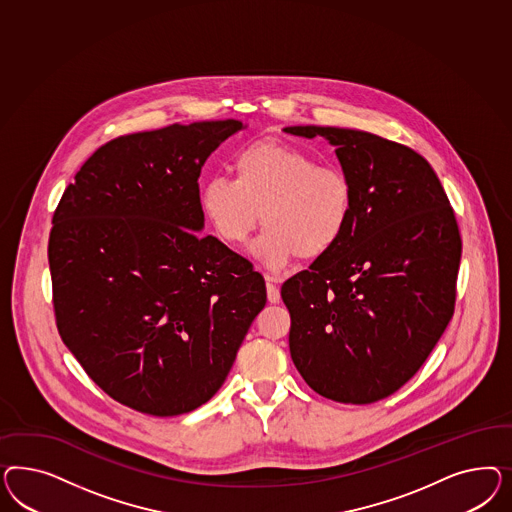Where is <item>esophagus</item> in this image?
<instances>
[{"instance_id":"1","label":"esophagus","mask_w":512,"mask_h":512,"mask_svg":"<svg viewBox=\"0 0 512 512\" xmlns=\"http://www.w3.org/2000/svg\"><path fill=\"white\" fill-rule=\"evenodd\" d=\"M276 281L278 279L274 276H266V295H268V302H272V304H278L279 298H281Z\"/></svg>"}]
</instances>
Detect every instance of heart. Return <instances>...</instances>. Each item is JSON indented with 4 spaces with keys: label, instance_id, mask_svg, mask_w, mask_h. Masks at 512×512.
Masks as SVG:
<instances>
[{
    "label": "heart",
    "instance_id": "obj_1",
    "mask_svg": "<svg viewBox=\"0 0 512 512\" xmlns=\"http://www.w3.org/2000/svg\"><path fill=\"white\" fill-rule=\"evenodd\" d=\"M233 172L234 180L216 174L202 184V212L231 246L248 240L263 212L255 251L266 268L319 259L347 233L353 186L340 169L291 144L257 140L236 152Z\"/></svg>",
    "mask_w": 512,
    "mask_h": 512
}]
</instances>
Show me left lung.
<instances>
[{
    "instance_id": "obj_1",
    "label": "left lung",
    "mask_w": 512,
    "mask_h": 512,
    "mask_svg": "<svg viewBox=\"0 0 512 512\" xmlns=\"http://www.w3.org/2000/svg\"><path fill=\"white\" fill-rule=\"evenodd\" d=\"M285 131L336 146L353 186L340 244L281 285L291 358L328 400L379 402L419 372L452 319L458 221L430 163L400 142L340 127Z\"/></svg>"
}]
</instances>
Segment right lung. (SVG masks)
<instances>
[{"label": "right lung", "instance_id": "obj_1", "mask_svg": "<svg viewBox=\"0 0 512 512\" xmlns=\"http://www.w3.org/2000/svg\"><path fill=\"white\" fill-rule=\"evenodd\" d=\"M238 120L112 139L65 187L48 238L67 349L112 400L174 417L208 402L266 304L264 278L202 236L199 176Z\"/></svg>", "mask_w": 512, "mask_h": 512}]
</instances>
